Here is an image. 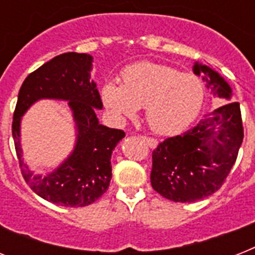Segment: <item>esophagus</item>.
Wrapping results in <instances>:
<instances>
[{"instance_id": "obj_1", "label": "esophagus", "mask_w": 255, "mask_h": 255, "mask_svg": "<svg viewBox=\"0 0 255 255\" xmlns=\"http://www.w3.org/2000/svg\"><path fill=\"white\" fill-rule=\"evenodd\" d=\"M140 139L143 140L144 143L147 144L149 148H156V145H157V140L153 139V137H148V136H140Z\"/></svg>"}]
</instances>
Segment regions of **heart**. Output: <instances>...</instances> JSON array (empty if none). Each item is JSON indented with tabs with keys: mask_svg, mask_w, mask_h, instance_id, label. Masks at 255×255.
Masks as SVG:
<instances>
[{
	"mask_svg": "<svg viewBox=\"0 0 255 255\" xmlns=\"http://www.w3.org/2000/svg\"><path fill=\"white\" fill-rule=\"evenodd\" d=\"M205 88L200 78L168 66L139 62L122 73V85L107 82L102 100L118 122L145 107L148 126L161 135L184 131L201 111Z\"/></svg>",
	"mask_w": 255,
	"mask_h": 255,
	"instance_id": "b5f03b06",
	"label": "heart"
}]
</instances>
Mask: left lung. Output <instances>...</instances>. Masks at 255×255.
Wrapping results in <instances>:
<instances>
[{"label":"left lung","instance_id":"obj_1","mask_svg":"<svg viewBox=\"0 0 255 255\" xmlns=\"http://www.w3.org/2000/svg\"><path fill=\"white\" fill-rule=\"evenodd\" d=\"M204 74L208 88L230 99L232 88L220 74L205 65L193 66ZM244 140L241 108L228 103L205 115L194 127L172 136L152 152V188L174 202H193L218 190L229 176Z\"/></svg>","mask_w":255,"mask_h":255}]
</instances>
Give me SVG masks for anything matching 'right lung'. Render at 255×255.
<instances>
[{
	"label": "right lung",
	"mask_w": 255,
	"mask_h": 255,
	"mask_svg": "<svg viewBox=\"0 0 255 255\" xmlns=\"http://www.w3.org/2000/svg\"><path fill=\"white\" fill-rule=\"evenodd\" d=\"M91 65L88 54H61L29 74L18 92L11 132L22 176L39 197L57 205L87 206L108 189L112 151L126 136L122 129L99 124L95 108L102 110L103 103L90 79ZM39 99L69 100L78 131L73 153L45 178L25 167L19 141L20 116Z\"/></svg>",
	"instance_id": "right-lung-1"
}]
</instances>
